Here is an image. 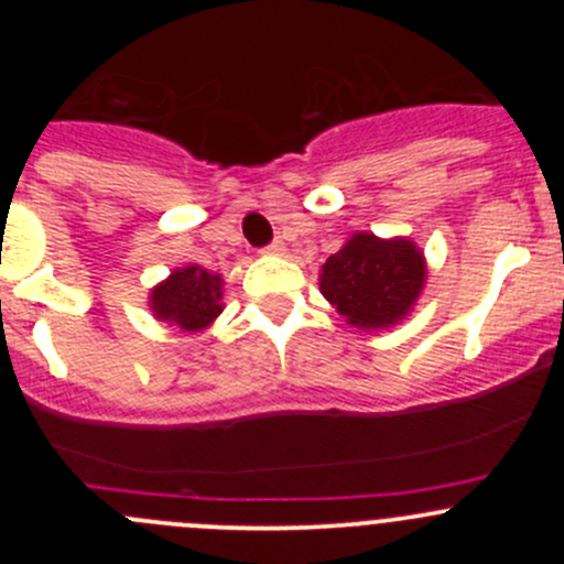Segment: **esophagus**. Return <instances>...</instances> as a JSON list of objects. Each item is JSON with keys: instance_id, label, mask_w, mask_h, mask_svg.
Segmentation results:
<instances>
[{"instance_id": "1", "label": "esophagus", "mask_w": 564, "mask_h": 564, "mask_svg": "<svg viewBox=\"0 0 564 564\" xmlns=\"http://www.w3.org/2000/svg\"><path fill=\"white\" fill-rule=\"evenodd\" d=\"M283 250H286V246H283L281 240H275V242H270V246H267L264 250H261V253H267V256H281Z\"/></svg>"}]
</instances>
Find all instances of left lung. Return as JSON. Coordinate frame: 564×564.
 Returning a JSON list of instances; mask_svg holds the SVG:
<instances>
[{
    "label": "left lung",
    "instance_id": "1",
    "mask_svg": "<svg viewBox=\"0 0 564 564\" xmlns=\"http://www.w3.org/2000/svg\"><path fill=\"white\" fill-rule=\"evenodd\" d=\"M425 283V259L406 237L351 235L324 261L318 289L340 316L360 329H384L409 316Z\"/></svg>",
    "mask_w": 564,
    "mask_h": 564
}]
</instances>
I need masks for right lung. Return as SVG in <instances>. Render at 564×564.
Returning a JSON list of instances; mask_svg holds the SVG:
<instances>
[{
	"instance_id": "1",
	"label": "right lung",
	"mask_w": 564,
	"mask_h": 564,
	"mask_svg": "<svg viewBox=\"0 0 564 564\" xmlns=\"http://www.w3.org/2000/svg\"><path fill=\"white\" fill-rule=\"evenodd\" d=\"M220 300L224 278L198 264H187L152 289L150 308L158 322L180 327L182 333H202L224 311Z\"/></svg>"
}]
</instances>
